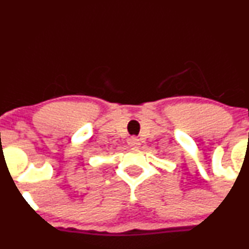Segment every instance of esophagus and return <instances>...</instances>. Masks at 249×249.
<instances>
[{
	"mask_svg": "<svg viewBox=\"0 0 249 249\" xmlns=\"http://www.w3.org/2000/svg\"><path fill=\"white\" fill-rule=\"evenodd\" d=\"M127 143H128V146H130V147H138V146L140 145V142H139V139H138V138L133 137V138H130V139H128Z\"/></svg>",
	"mask_w": 249,
	"mask_h": 249,
	"instance_id": "esophagus-1",
	"label": "esophagus"
}]
</instances>
